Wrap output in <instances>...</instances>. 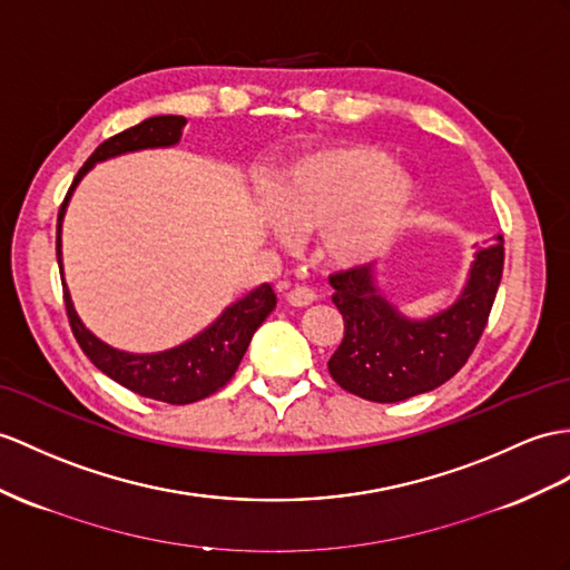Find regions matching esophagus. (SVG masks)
Segmentation results:
<instances>
[{
	"instance_id": "obj_1",
	"label": "esophagus",
	"mask_w": 570,
	"mask_h": 570,
	"mask_svg": "<svg viewBox=\"0 0 570 570\" xmlns=\"http://www.w3.org/2000/svg\"><path fill=\"white\" fill-rule=\"evenodd\" d=\"M285 299H287V304H293V307H309V304L316 299V293L307 285H295L285 295Z\"/></svg>"
}]
</instances>
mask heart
I'll return each instance as SVG.
<instances>
[{
    "label": "heart",
    "mask_w": 570,
    "mask_h": 570,
    "mask_svg": "<svg viewBox=\"0 0 570 570\" xmlns=\"http://www.w3.org/2000/svg\"><path fill=\"white\" fill-rule=\"evenodd\" d=\"M415 203L413 180L374 145H328L295 159L273 180L271 207L287 232H318L341 266L374 261L392 246Z\"/></svg>",
    "instance_id": "b5f03b06"
}]
</instances>
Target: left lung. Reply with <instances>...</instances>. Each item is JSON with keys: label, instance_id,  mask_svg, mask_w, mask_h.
<instances>
[{"label": "left lung", "instance_id": "left-lung-1", "mask_svg": "<svg viewBox=\"0 0 570 570\" xmlns=\"http://www.w3.org/2000/svg\"><path fill=\"white\" fill-rule=\"evenodd\" d=\"M503 261V234H495L479 246L462 297L428 322L399 316L372 285L370 268L333 273L331 299L343 316V341L328 360L333 382L360 399L394 404L454 377L489 324Z\"/></svg>", "mask_w": 570, "mask_h": 570}]
</instances>
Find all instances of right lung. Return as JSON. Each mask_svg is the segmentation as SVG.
<instances>
[{
    "instance_id": "obj_1",
    "label": "right lung",
    "mask_w": 570,
    "mask_h": 570,
    "mask_svg": "<svg viewBox=\"0 0 570 570\" xmlns=\"http://www.w3.org/2000/svg\"><path fill=\"white\" fill-rule=\"evenodd\" d=\"M184 125V116H155L142 120L140 125H135V128L108 137L106 142L94 149V155L75 176L58 213V242H55V248H58L60 268V222L65 215L69 193L75 190L77 180L85 176L96 161L122 155V151L176 145ZM62 295L69 328H72L79 348L85 351L91 363L104 374H108L110 380L122 384L125 390H130L145 399L164 401V404H193V401H200L219 392L222 386L234 377V372H237L248 343H252L256 328L263 324V318L275 309L273 287L268 283H263L254 293H248L244 299L232 304L210 328H205L200 336L193 341L157 355H130L110 348V345L91 336L85 324L79 322L65 283Z\"/></svg>"
}]
</instances>
